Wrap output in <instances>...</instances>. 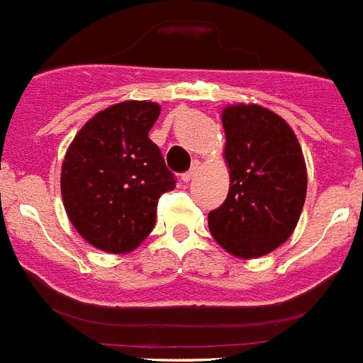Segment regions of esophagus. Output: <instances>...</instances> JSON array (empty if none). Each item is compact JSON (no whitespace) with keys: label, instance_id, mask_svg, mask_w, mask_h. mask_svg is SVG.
Masks as SVG:
<instances>
[{"label":"esophagus","instance_id":"34e87169","mask_svg":"<svg viewBox=\"0 0 363 363\" xmlns=\"http://www.w3.org/2000/svg\"><path fill=\"white\" fill-rule=\"evenodd\" d=\"M199 170H200V164L194 163L193 167L187 170V172H184V174H182V182H191V179L194 178V174H196Z\"/></svg>","mask_w":363,"mask_h":363}]
</instances>
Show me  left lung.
I'll return each mask as SVG.
<instances>
[{
    "label": "left lung",
    "instance_id": "obj_1",
    "mask_svg": "<svg viewBox=\"0 0 363 363\" xmlns=\"http://www.w3.org/2000/svg\"><path fill=\"white\" fill-rule=\"evenodd\" d=\"M230 191L209 211L215 241L238 257H259L289 239L306 200L308 174L296 135L282 116L254 104L223 111Z\"/></svg>",
    "mask_w": 363,
    "mask_h": 363
}]
</instances>
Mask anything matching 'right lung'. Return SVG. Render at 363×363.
<instances>
[{
    "instance_id": "obj_1",
    "label": "right lung",
    "mask_w": 363,
    "mask_h": 363,
    "mask_svg": "<svg viewBox=\"0 0 363 363\" xmlns=\"http://www.w3.org/2000/svg\"><path fill=\"white\" fill-rule=\"evenodd\" d=\"M160 113L154 101H122L92 116L68 146L62 203L92 247L111 254L139 247L154 230L160 196L176 187L148 137Z\"/></svg>"
}]
</instances>
